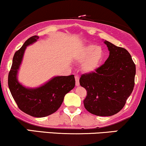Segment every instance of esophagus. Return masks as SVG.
Wrapping results in <instances>:
<instances>
[{
    "label": "esophagus",
    "instance_id": "34e87169",
    "mask_svg": "<svg viewBox=\"0 0 146 146\" xmlns=\"http://www.w3.org/2000/svg\"><path fill=\"white\" fill-rule=\"evenodd\" d=\"M75 84H76L77 86H80V78H79V76H78V75H75Z\"/></svg>",
    "mask_w": 146,
    "mask_h": 146
}]
</instances>
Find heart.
Here are the masks:
<instances>
[{"mask_svg":"<svg viewBox=\"0 0 146 146\" xmlns=\"http://www.w3.org/2000/svg\"><path fill=\"white\" fill-rule=\"evenodd\" d=\"M105 52L101 47L94 44L85 45L80 50L78 59L83 63L82 68L86 73L94 71L103 62Z\"/></svg>","mask_w":146,"mask_h":146,"instance_id":"obj_1","label":"heart"}]
</instances>
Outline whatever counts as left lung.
<instances>
[{
    "label": "left lung",
    "mask_w": 146,
    "mask_h": 146,
    "mask_svg": "<svg viewBox=\"0 0 146 146\" xmlns=\"http://www.w3.org/2000/svg\"><path fill=\"white\" fill-rule=\"evenodd\" d=\"M104 43L110 51L108 58L94 72L82 75L80 83L87 90L86 110L99 116H111L124 108L132 93L136 67L126 49Z\"/></svg>",
    "instance_id": "obj_1"
}]
</instances>
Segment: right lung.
<instances>
[{
  "label": "right lung",
  "mask_w": 146,
  "mask_h": 146,
  "mask_svg": "<svg viewBox=\"0 0 146 146\" xmlns=\"http://www.w3.org/2000/svg\"><path fill=\"white\" fill-rule=\"evenodd\" d=\"M39 38L33 36L27 39L14 54L12 66L9 73L8 86L17 106L31 116L43 117L58 110L66 94L75 87L74 75L57 76L52 78L41 86L35 88L24 87L17 80V75L26 47Z\"/></svg>",
  "instance_id": "obj_1"
}]
</instances>
